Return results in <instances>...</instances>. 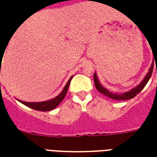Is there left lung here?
<instances>
[{
    "mask_svg": "<svg viewBox=\"0 0 157 157\" xmlns=\"http://www.w3.org/2000/svg\"><path fill=\"white\" fill-rule=\"evenodd\" d=\"M154 54V53H153ZM154 58H155H155L157 59V52L155 55H154ZM153 67H154V63H152L151 64V66H150V68L148 70V72L147 73V75L145 76V78H143V80H142L141 83H140V85H138L137 86H136L135 88H133V89H131L130 91L128 92H127V93H123V94H113V93H111V92H109L107 89H105V87H103L101 85H100V81H99V79H98V77L96 75V73H94V84H95V87L96 89L100 92V94H104L105 96L106 97H108V98H110L112 100H130V99H132V98H134V97H136L137 94H139L141 91H142L143 88L145 87V86L147 85V83L149 80V78H150V77L152 75V72H153ZM156 71H157V66H156Z\"/></svg>",
    "mask_w": 157,
    "mask_h": 157,
    "instance_id": "left-lung-1",
    "label": "left lung"
}]
</instances>
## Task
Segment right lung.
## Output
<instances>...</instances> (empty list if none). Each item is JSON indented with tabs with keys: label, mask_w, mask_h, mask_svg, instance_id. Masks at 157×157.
<instances>
[{
	"label": "right lung",
	"mask_w": 157,
	"mask_h": 157,
	"mask_svg": "<svg viewBox=\"0 0 157 157\" xmlns=\"http://www.w3.org/2000/svg\"><path fill=\"white\" fill-rule=\"evenodd\" d=\"M72 77H71L67 84L65 85V86L63 87V91L60 93L59 95H57V97H55L54 99L50 100H47V101H42V102H25V101H22V100H19L21 103H22L23 105H27L29 107L35 109V110H37V111H51L53 110L54 108H56L57 105L60 104V102L63 100V98L65 97V95L67 94V91H68V88H69L70 83Z\"/></svg>",
	"instance_id": "right-lung-1"
}]
</instances>
